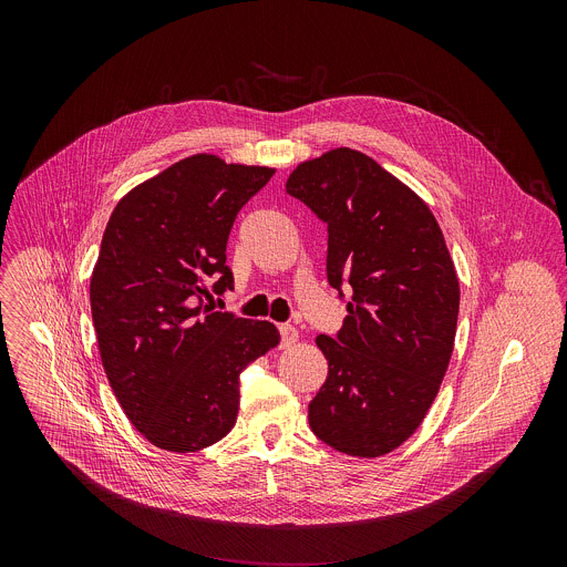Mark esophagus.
Segmentation results:
<instances>
[{"instance_id": "obj_1", "label": "esophagus", "mask_w": 567, "mask_h": 567, "mask_svg": "<svg viewBox=\"0 0 567 567\" xmlns=\"http://www.w3.org/2000/svg\"><path fill=\"white\" fill-rule=\"evenodd\" d=\"M280 337H282V346L285 348L293 346L300 339V334H298V330L293 326H280Z\"/></svg>"}]
</instances>
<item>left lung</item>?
Instances as JSON below:
<instances>
[{
  "label": "left lung",
  "mask_w": 567,
  "mask_h": 567,
  "mask_svg": "<svg viewBox=\"0 0 567 567\" xmlns=\"http://www.w3.org/2000/svg\"><path fill=\"white\" fill-rule=\"evenodd\" d=\"M285 188L328 224V280L352 291L337 339L316 337L330 368L309 426L346 455H385L420 429L453 354L460 282L442 228L359 150L302 161Z\"/></svg>",
  "instance_id": "obj_1"
}]
</instances>
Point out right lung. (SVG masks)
I'll list each match as a JSON object with an SVG mask.
<instances>
[{"mask_svg": "<svg viewBox=\"0 0 567 567\" xmlns=\"http://www.w3.org/2000/svg\"><path fill=\"white\" fill-rule=\"evenodd\" d=\"M274 168L186 156L114 208L92 274L101 361L136 431L175 453L219 442L237 420L239 372L280 343L269 320L204 305L233 289V221Z\"/></svg>", "mask_w": 567, "mask_h": 567, "instance_id": "add662e5", "label": "right lung"}]
</instances>
